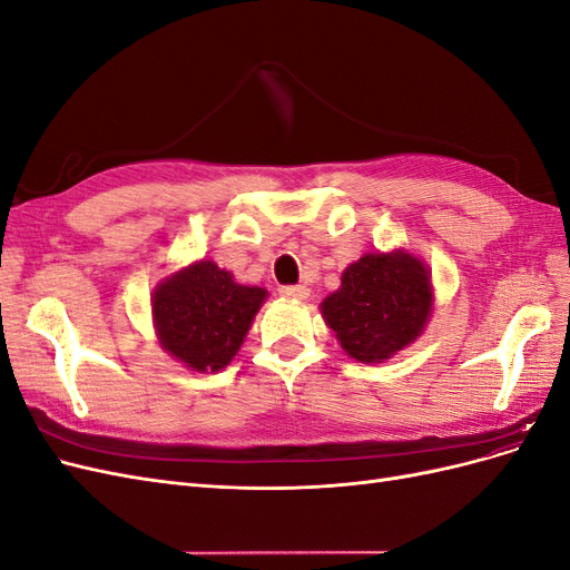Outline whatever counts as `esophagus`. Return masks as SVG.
Returning a JSON list of instances; mask_svg holds the SVG:
<instances>
[{
	"label": "esophagus",
	"mask_w": 570,
	"mask_h": 570,
	"mask_svg": "<svg viewBox=\"0 0 570 570\" xmlns=\"http://www.w3.org/2000/svg\"><path fill=\"white\" fill-rule=\"evenodd\" d=\"M281 295L287 299H306L308 297V289L304 285H283L281 287Z\"/></svg>",
	"instance_id": "esophagus-1"
}]
</instances>
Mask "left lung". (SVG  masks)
Wrapping results in <instances>:
<instances>
[{
  "mask_svg": "<svg viewBox=\"0 0 570 570\" xmlns=\"http://www.w3.org/2000/svg\"><path fill=\"white\" fill-rule=\"evenodd\" d=\"M435 292L425 262L406 249L371 252L342 273L321 316L358 364H383L416 342L433 316Z\"/></svg>",
  "mask_w": 570,
  "mask_h": 570,
  "instance_id": "left-lung-1",
  "label": "left lung"
}]
</instances>
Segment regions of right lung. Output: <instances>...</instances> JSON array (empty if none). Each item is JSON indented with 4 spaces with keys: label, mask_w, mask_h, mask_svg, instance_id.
Masks as SVG:
<instances>
[{
    "label": "right lung",
    "mask_w": 570,
    "mask_h": 570,
    "mask_svg": "<svg viewBox=\"0 0 570 570\" xmlns=\"http://www.w3.org/2000/svg\"><path fill=\"white\" fill-rule=\"evenodd\" d=\"M268 292L199 258L154 287L151 323L166 354L189 371L218 373L243 347Z\"/></svg>",
    "instance_id": "add662e5"
}]
</instances>
